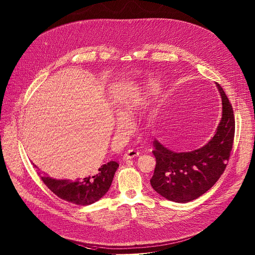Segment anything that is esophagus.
<instances>
[{
  "label": "esophagus",
  "mask_w": 255,
  "mask_h": 255,
  "mask_svg": "<svg viewBox=\"0 0 255 255\" xmlns=\"http://www.w3.org/2000/svg\"><path fill=\"white\" fill-rule=\"evenodd\" d=\"M139 154H140V153L137 152V151L128 150V152L123 155V158H124V159H129V158H133V157H135V156H138Z\"/></svg>",
  "instance_id": "esophagus-1"
}]
</instances>
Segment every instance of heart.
Wrapping results in <instances>:
<instances>
[{"label":"heart","instance_id":"1","mask_svg":"<svg viewBox=\"0 0 255 255\" xmlns=\"http://www.w3.org/2000/svg\"><path fill=\"white\" fill-rule=\"evenodd\" d=\"M152 87L146 86L143 91L135 93L122 103L119 113L115 117V128L117 132H124L129 128L130 122L128 118H131L147 102L148 98L152 95Z\"/></svg>","mask_w":255,"mask_h":255}]
</instances>
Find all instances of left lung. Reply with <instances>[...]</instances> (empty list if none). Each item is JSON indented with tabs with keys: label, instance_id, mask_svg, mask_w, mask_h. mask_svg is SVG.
<instances>
[{
	"label": "left lung",
	"instance_id": "1",
	"mask_svg": "<svg viewBox=\"0 0 255 255\" xmlns=\"http://www.w3.org/2000/svg\"><path fill=\"white\" fill-rule=\"evenodd\" d=\"M222 98V118L213 138L203 147L176 153L153 140L156 159L152 187L169 201L186 203L208 191L223 174L233 148L235 118L232 104L221 86L216 83Z\"/></svg>",
	"mask_w": 255,
	"mask_h": 255
}]
</instances>
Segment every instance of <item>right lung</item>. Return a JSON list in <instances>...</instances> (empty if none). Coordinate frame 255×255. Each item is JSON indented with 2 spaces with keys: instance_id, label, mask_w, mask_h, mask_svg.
<instances>
[{
  "instance_id": "add662e5",
  "label": "right lung",
  "mask_w": 255,
  "mask_h": 255,
  "mask_svg": "<svg viewBox=\"0 0 255 255\" xmlns=\"http://www.w3.org/2000/svg\"><path fill=\"white\" fill-rule=\"evenodd\" d=\"M34 166H36L33 163ZM119 164L110 160L102 164L92 174L83 175L75 179H57L54 177L40 175L44 184L59 198L76 204L90 205L99 201L108 191L115 171Z\"/></svg>"
}]
</instances>
